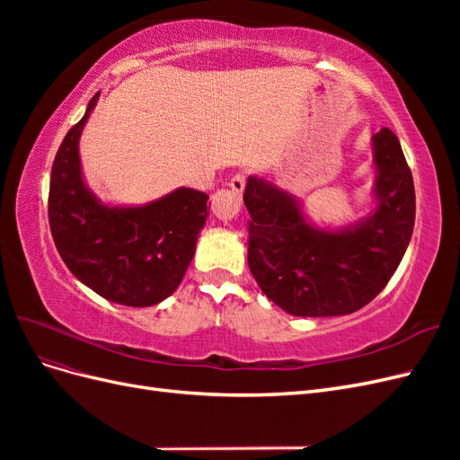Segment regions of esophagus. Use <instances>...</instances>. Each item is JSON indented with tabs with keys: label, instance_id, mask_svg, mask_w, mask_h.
<instances>
[{
	"label": "esophagus",
	"instance_id": "esophagus-1",
	"mask_svg": "<svg viewBox=\"0 0 460 460\" xmlns=\"http://www.w3.org/2000/svg\"><path fill=\"white\" fill-rule=\"evenodd\" d=\"M230 190L235 193V196H242L245 190V174L238 172L232 180H230Z\"/></svg>",
	"mask_w": 460,
	"mask_h": 460
}]
</instances>
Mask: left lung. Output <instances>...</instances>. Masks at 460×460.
Here are the masks:
<instances>
[{
  "instance_id": "left-lung-1",
  "label": "left lung",
  "mask_w": 460,
  "mask_h": 460,
  "mask_svg": "<svg viewBox=\"0 0 460 460\" xmlns=\"http://www.w3.org/2000/svg\"><path fill=\"white\" fill-rule=\"evenodd\" d=\"M372 208L338 228L314 225L294 193L247 178L249 269L262 294L294 316H341L363 309L389 282L414 228V184L397 136H372Z\"/></svg>"
}]
</instances>
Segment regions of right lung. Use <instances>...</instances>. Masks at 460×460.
<instances>
[{
	"instance_id": "add662e5",
	"label": "right lung",
	"mask_w": 460,
	"mask_h": 460,
	"mask_svg": "<svg viewBox=\"0 0 460 460\" xmlns=\"http://www.w3.org/2000/svg\"><path fill=\"white\" fill-rule=\"evenodd\" d=\"M100 100L68 130L49 182V226L66 269L97 296L151 307L172 296L196 253L207 220L203 191L176 188L144 205L103 203L82 172L80 136Z\"/></svg>"
}]
</instances>
